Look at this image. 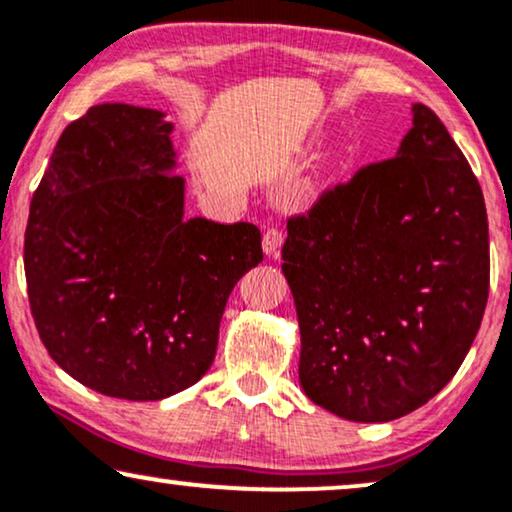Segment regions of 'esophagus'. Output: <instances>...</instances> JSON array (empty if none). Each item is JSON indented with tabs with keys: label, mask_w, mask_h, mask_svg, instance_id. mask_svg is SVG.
I'll return each instance as SVG.
<instances>
[{
	"label": "esophagus",
	"mask_w": 512,
	"mask_h": 512,
	"mask_svg": "<svg viewBox=\"0 0 512 512\" xmlns=\"http://www.w3.org/2000/svg\"><path fill=\"white\" fill-rule=\"evenodd\" d=\"M282 242H284L282 228L272 226V228L265 230V235H263V251L268 256H277V251H279V247H282Z\"/></svg>",
	"instance_id": "esophagus-1"
}]
</instances>
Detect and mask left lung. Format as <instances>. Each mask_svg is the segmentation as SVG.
I'll return each instance as SVG.
<instances>
[{
  "mask_svg": "<svg viewBox=\"0 0 512 512\" xmlns=\"http://www.w3.org/2000/svg\"><path fill=\"white\" fill-rule=\"evenodd\" d=\"M284 275L300 326V384L352 422H391L466 359L489 296L482 188L424 104L398 156L289 216Z\"/></svg>",
  "mask_w": 512,
  "mask_h": 512,
  "instance_id": "left-lung-1",
  "label": "left lung"
}]
</instances>
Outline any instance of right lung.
Returning <instances> with one entry per match:
<instances>
[{
  "mask_svg": "<svg viewBox=\"0 0 512 512\" xmlns=\"http://www.w3.org/2000/svg\"><path fill=\"white\" fill-rule=\"evenodd\" d=\"M170 132L156 109L90 107L30 202L34 326L65 373L111 398L160 401L198 382L230 291L263 261L254 223L184 219Z\"/></svg>",
  "mask_w": 512,
  "mask_h": 512,
  "instance_id": "add662e5",
  "label": "right lung"
}]
</instances>
